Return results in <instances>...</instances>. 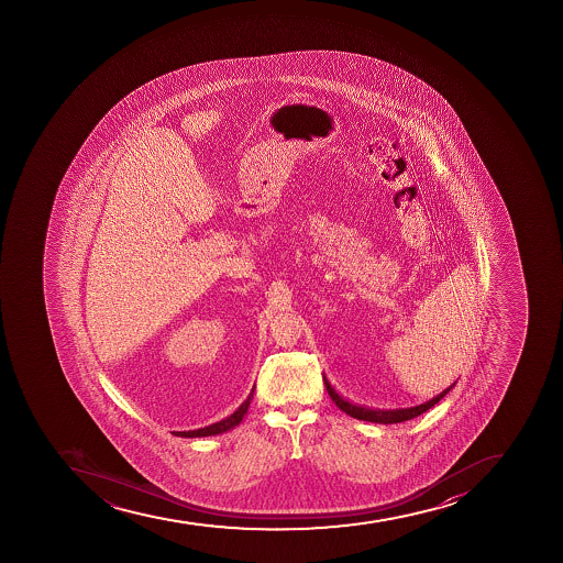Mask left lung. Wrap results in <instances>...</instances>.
Here are the masks:
<instances>
[{
	"label": "left lung",
	"instance_id": "8db88e82",
	"mask_svg": "<svg viewBox=\"0 0 563 563\" xmlns=\"http://www.w3.org/2000/svg\"><path fill=\"white\" fill-rule=\"evenodd\" d=\"M457 384V382H455ZM455 384L450 385V387L444 388L443 393L438 394L435 398L428 399L427 404L418 405V407H408V408H394V410H382V408H368L364 407V405H356L353 401H347V399L342 398L331 384H329L328 378L323 376V385L328 388V394L333 399L334 405L342 410V412L349 413L351 418L362 419V421H368V423H382V424H390V423H401V421H408V419L418 418L421 413L427 412L428 408H432L433 405L439 404L441 399L446 396Z\"/></svg>",
	"mask_w": 563,
	"mask_h": 563
}]
</instances>
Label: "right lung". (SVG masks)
Segmentation results:
<instances>
[{
	"instance_id": "obj_1",
	"label": "right lung",
	"mask_w": 563,
	"mask_h": 563,
	"mask_svg": "<svg viewBox=\"0 0 563 563\" xmlns=\"http://www.w3.org/2000/svg\"><path fill=\"white\" fill-rule=\"evenodd\" d=\"M254 388H252V393L249 394V398L244 399L243 405H241L234 413H230L229 418L221 419L218 423L209 424V427L198 428V430L176 432L175 435H179V438H207V435H218V433L229 432L232 428L238 427V424L243 421L246 412H249L250 401L254 398Z\"/></svg>"
}]
</instances>
